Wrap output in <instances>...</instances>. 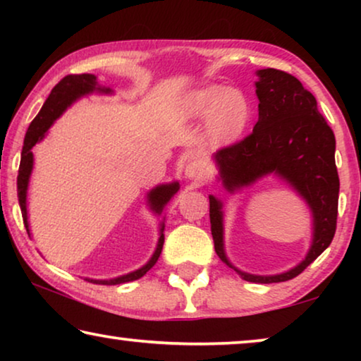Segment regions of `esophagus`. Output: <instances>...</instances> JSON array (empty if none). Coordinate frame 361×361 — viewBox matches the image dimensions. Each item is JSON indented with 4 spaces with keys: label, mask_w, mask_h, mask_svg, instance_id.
<instances>
[{
    "label": "esophagus",
    "mask_w": 361,
    "mask_h": 361,
    "mask_svg": "<svg viewBox=\"0 0 361 361\" xmlns=\"http://www.w3.org/2000/svg\"><path fill=\"white\" fill-rule=\"evenodd\" d=\"M185 177L190 180L200 182L204 179V166L199 161H192L185 166Z\"/></svg>",
    "instance_id": "esophagus-1"
}]
</instances>
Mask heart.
<instances>
[{"instance_id": "b5f03b06", "label": "heart", "mask_w": 361, "mask_h": 361, "mask_svg": "<svg viewBox=\"0 0 361 361\" xmlns=\"http://www.w3.org/2000/svg\"><path fill=\"white\" fill-rule=\"evenodd\" d=\"M182 113L190 120H205V136L212 146H228L243 135L251 118V105L238 88L209 85L187 93Z\"/></svg>"}]
</instances>
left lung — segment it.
Segmentation results:
<instances>
[{
	"label": "left lung",
	"mask_w": 361,
	"mask_h": 361,
	"mask_svg": "<svg viewBox=\"0 0 361 361\" xmlns=\"http://www.w3.org/2000/svg\"><path fill=\"white\" fill-rule=\"evenodd\" d=\"M258 121L253 133L216 151L219 179L233 194L261 177L274 174L288 182L312 212V245L293 269L274 276H256L236 269L225 255L221 202L210 199V225L219 258L245 281L283 283L299 276L332 243L338 214V172L335 166V136L320 115L317 100L298 78L276 68L256 72Z\"/></svg>",
	"instance_id": "obj_1"
}]
</instances>
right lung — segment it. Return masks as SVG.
I'll return each instance as SVG.
<instances>
[{
  "label": "right lung",
  "mask_w": 361,
  "mask_h": 361,
  "mask_svg": "<svg viewBox=\"0 0 361 361\" xmlns=\"http://www.w3.org/2000/svg\"><path fill=\"white\" fill-rule=\"evenodd\" d=\"M93 92L98 93H111L113 90L110 87H100L97 82V77L92 75V73H82V75H67L63 77L61 82L57 83L56 87L52 88L51 95L47 97L46 103H44L41 111L37 113V116L31 121V125L27 128L26 137H24V146L21 152V164H19L18 171V199H19V207H21L23 214V221L24 226H26L27 235H29V221H27V185H29V177H31L32 167H34V154L32 147L36 146V142L42 141L44 136L49 128L52 126V123L57 120L59 116L62 115L63 111L67 110L68 106L72 105L73 102H77L78 98L90 95ZM179 190V182H171V184H162L157 185L152 189L149 194H147V205L149 209L154 212L156 215H161L164 207L167 205L174 194ZM164 221L161 224L159 228V241H157L156 251L152 253L151 259L142 266V268L133 271V273L118 276V278L113 279H88L93 284H106V286H115V284H123L130 283V281H136L145 276L147 271H149L152 266L156 264V261L159 259V255L162 251V245H164Z\"/></svg>",
  "instance_id": "right-lung-1"
}]
</instances>
